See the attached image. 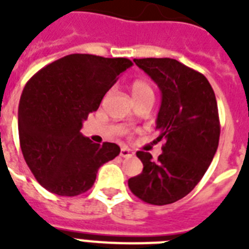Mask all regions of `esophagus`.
I'll use <instances>...</instances> for the list:
<instances>
[{"label":"esophagus","mask_w":249,"mask_h":249,"mask_svg":"<svg viewBox=\"0 0 249 249\" xmlns=\"http://www.w3.org/2000/svg\"><path fill=\"white\" fill-rule=\"evenodd\" d=\"M134 155V152L132 151V150H129V148L126 147H123L120 150V156L121 158H130V156Z\"/></svg>","instance_id":"obj_1"}]
</instances>
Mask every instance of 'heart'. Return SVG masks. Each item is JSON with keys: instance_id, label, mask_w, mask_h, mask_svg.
<instances>
[{"instance_id": "1", "label": "heart", "mask_w": 249, "mask_h": 249, "mask_svg": "<svg viewBox=\"0 0 249 249\" xmlns=\"http://www.w3.org/2000/svg\"><path fill=\"white\" fill-rule=\"evenodd\" d=\"M130 91L134 98V101H141L143 98H154V89L151 84L146 80H136L130 84Z\"/></svg>"}]
</instances>
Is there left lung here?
Returning <instances> with one entry per match:
<instances>
[{"label": "left lung", "mask_w": 249, "mask_h": 249, "mask_svg": "<svg viewBox=\"0 0 249 249\" xmlns=\"http://www.w3.org/2000/svg\"><path fill=\"white\" fill-rule=\"evenodd\" d=\"M161 90L158 141L164 140L158 160L138 151L142 173L129 178L137 197L152 205L172 204L199 183L218 147L220 117L214 91L200 72L170 58L134 59Z\"/></svg>", "instance_id": "8db88e82"}]
</instances>
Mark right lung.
<instances>
[{
  "mask_svg": "<svg viewBox=\"0 0 249 249\" xmlns=\"http://www.w3.org/2000/svg\"><path fill=\"white\" fill-rule=\"evenodd\" d=\"M132 66L126 58L71 54L41 68L25 84L18 111L20 148L48 191L60 196L86 193L99 166L120 154L116 143H93L80 130Z\"/></svg>",
  "mask_w": 249,
  "mask_h": 249,
  "instance_id": "obj_1",
  "label": "right lung"
}]
</instances>
